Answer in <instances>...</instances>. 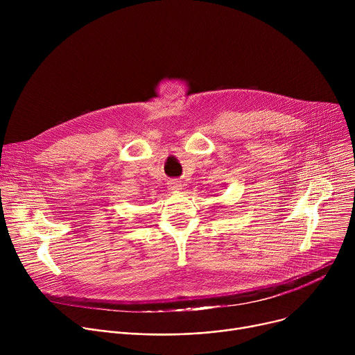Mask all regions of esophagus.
<instances>
[{
    "label": "esophagus",
    "mask_w": 355,
    "mask_h": 355,
    "mask_svg": "<svg viewBox=\"0 0 355 355\" xmlns=\"http://www.w3.org/2000/svg\"><path fill=\"white\" fill-rule=\"evenodd\" d=\"M167 185H168V189L173 191V192H178V191L182 189V184L178 180H171V181H168Z\"/></svg>",
    "instance_id": "1"
}]
</instances>
